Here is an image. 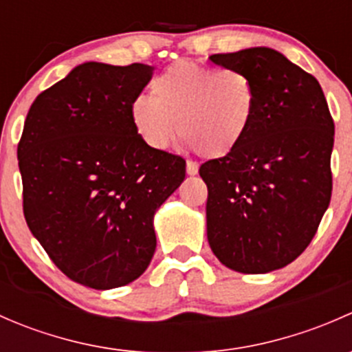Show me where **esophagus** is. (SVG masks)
Returning a JSON list of instances; mask_svg holds the SVG:
<instances>
[{
  "label": "esophagus",
  "mask_w": 352,
  "mask_h": 352,
  "mask_svg": "<svg viewBox=\"0 0 352 352\" xmlns=\"http://www.w3.org/2000/svg\"><path fill=\"white\" fill-rule=\"evenodd\" d=\"M186 168H187V173H189V175H196V173L199 172V165L196 162H192V160H189V162H187Z\"/></svg>",
  "instance_id": "34e87169"
}]
</instances>
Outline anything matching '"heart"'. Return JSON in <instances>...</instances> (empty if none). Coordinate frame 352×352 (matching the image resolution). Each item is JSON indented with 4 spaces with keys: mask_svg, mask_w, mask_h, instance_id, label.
Here are the masks:
<instances>
[{
    "mask_svg": "<svg viewBox=\"0 0 352 352\" xmlns=\"http://www.w3.org/2000/svg\"><path fill=\"white\" fill-rule=\"evenodd\" d=\"M151 97L131 102V124L151 150L163 151L177 133L208 158L239 150L257 110V90L247 73L180 61L150 85Z\"/></svg>",
    "mask_w": 352,
    "mask_h": 352,
    "instance_id": "b5f03b06",
    "label": "heart"
}]
</instances>
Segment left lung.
Listing matches in <instances>:
<instances>
[{"instance_id":"1","label":"left lung","mask_w":352,"mask_h":352,"mask_svg":"<svg viewBox=\"0 0 352 352\" xmlns=\"http://www.w3.org/2000/svg\"><path fill=\"white\" fill-rule=\"evenodd\" d=\"M209 59L254 80L257 110L242 146L199 168L208 242L228 269L265 274L303 254L327 211L333 120L315 76L274 49Z\"/></svg>"}]
</instances>
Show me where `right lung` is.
Listing matches in <instances>:
<instances>
[{"label":"right lung","instance_id":"1","mask_svg":"<svg viewBox=\"0 0 352 352\" xmlns=\"http://www.w3.org/2000/svg\"><path fill=\"white\" fill-rule=\"evenodd\" d=\"M141 63H83L42 91L19 143L23 214L69 279L126 286L150 265L153 216L186 179V160L151 150L131 124V102L151 80Z\"/></svg>","mask_w":352,"mask_h":352}]
</instances>
